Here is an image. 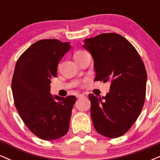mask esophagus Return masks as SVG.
<instances>
[{"label": "esophagus", "instance_id": "34e87169", "mask_svg": "<svg viewBox=\"0 0 160 160\" xmlns=\"http://www.w3.org/2000/svg\"><path fill=\"white\" fill-rule=\"evenodd\" d=\"M84 96H85V95L81 94V93H78V94L76 95L77 98H82V97H84Z\"/></svg>", "mask_w": 160, "mask_h": 160}]
</instances>
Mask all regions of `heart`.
<instances>
[{
  "label": "heart",
  "mask_w": 160,
  "mask_h": 160,
  "mask_svg": "<svg viewBox=\"0 0 160 160\" xmlns=\"http://www.w3.org/2000/svg\"><path fill=\"white\" fill-rule=\"evenodd\" d=\"M88 52H86V51H81V50H80V51H78V52H76L74 53V58H75V60H78V58H81V57H82L83 56H85L86 54H87Z\"/></svg>",
  "instance_id": "heart-1"
}]
</instances>
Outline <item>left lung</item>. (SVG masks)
I'll return each mask as SVG.
<instances>
[{"mask_svg":"<svg viewBox=\"0 0 160 160\" xmlns=\"http://www.w3.org/2000/svg\"><path fill=\"white\" fill-rule=\"evenodd\" d=\"M94 60L95 81L111 82L106 96L89 95L93 126L105 137L122 136L140 115L145 101L147 71L140 55L120 34L104 33L84 40Z\"/></svg>","mask_w":160,"mask_h":160,"instance_id":"obj_1","label":"left lung"}]
</instances>
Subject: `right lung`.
<instances>
[{"instance_id": "right-lung-1", "label": "right lung", "mask_w": 160, "mask_h": 160, "mask_svg": "<svg viewBox=\"0 0 160 160\" xmlns=\"http://www.w3.org/2000/svg\"><path fill=\"white\" fill-rule=\"evenodd\" d=\"M70 43L40 40L29 47L16 62L12 80L14 103L24 123L45 141L59 138L68 132L74 95L50 94L51 79L57 76L60 60Z\"/></svg>"}]
</instances>
